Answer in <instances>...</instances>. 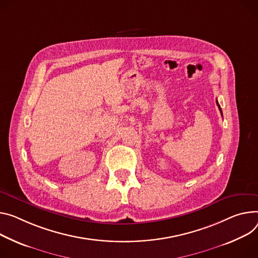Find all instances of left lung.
Segmentation results:
<instances>
[{
    "mask_svg": "<svg viewBox=\"0 0 258 258\" xmlns=\"http://www.w3.org/2000/svg\"><path fill=\"white\" fill-rule=\"evenodd\" d=\"M216 103H217V106H218V108H219V110H220V113H221V115H222V111H221V108H220V105L218 104V102L216 101Z\"/></svg>",
    "mask_w": 258,
    "mask_h": 258,
    "instance_id": "1",
    "label": "left lung"
}]
</instances>
